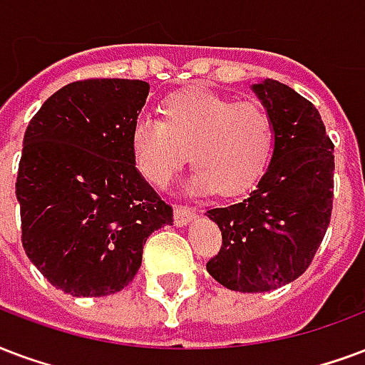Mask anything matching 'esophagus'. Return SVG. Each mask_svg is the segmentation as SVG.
<instances>
[{
    "instance_id": "esophagus-1",
    "label": "esophagus",
    "mask_w": 365,
    "mask_h": 365,
    "mask_svg": "<svg viewBox=\"0 0 365 365\" xmlns=\"http://www.w3.org/2000/svg\"><path fill=\"white\" fill-rule=\"evenodd\" d=\"M194 217H196V212L190 210V207H186V205H177L175 212H173V221H175L177 227H185V225L190 223Z\"/></svg>"
}]
</instances>
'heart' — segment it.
I'll return each mask as SVG.
<instances>
[{"label": "heart", "mask_w": 365, "mask_h": 365, "mask_svg": "<svg viewBox=\"0 0 365 365\" xmlns=\"http://www.w3.org/2000/svg\"><path fill=\"white\" fill-rule=\"evenodd\" d=\"M130 160L142 179L155 188L169 186L182 163L196 169L190 188L238 196L262 179L273 150V125L262 106L186 90L161 108V120L140 115L128 134Z\"/></svg>", "instance_id": "1"}]
</instances>
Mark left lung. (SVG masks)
Segmentation results:
<instances>
[{
	"label": "left lung",
	"instance_id": "left-lung-1",
	"mask_svg": "<svg viewBox=\"0 0 365 365\" xmlns=\"http://www.w3.org/2000/svg\"><path fill=\"white\" fill-rule=\"evenodd\" d=\"M273 125V153L248 198L205 215L223 246L207 273L238 292H267L308 269L333 210V142L314 103L265 78L252 84Z\"/></svg>",
	"mask_w": 365,
	"mask_h": 365
}]
</instances>
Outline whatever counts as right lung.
I'll return each mask as SVG.
<instances>
[{
	"mask_svg": "<svg viewBox=\"0 0 365 365\" xmlns=\"http://www.w3.org/2000/svg\"><path fill=\"white\" fill-rule=\"evenodd\" d=\"M150 84L71 82L26 127L16 175L23 248L49 283L73 297H108L140 269L148 237L173 210L136 173L128 134Z\"/></svg>",
	"mask_w": 365,
	"mask_h": 365,
	"instance_id": "1",
	"label": "right lung"
}]
</instances>
